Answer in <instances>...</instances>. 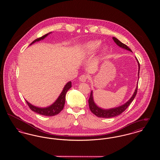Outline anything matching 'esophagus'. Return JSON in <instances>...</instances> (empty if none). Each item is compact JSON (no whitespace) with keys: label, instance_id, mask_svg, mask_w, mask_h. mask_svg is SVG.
<instances>
[{"label":"esophagus","instance_id":"1","mask_svg":"<svg viewBox=\"0 0 160 160\" xmlns=\"http://www.w3.org/2000/svg\"><path fill=\"white\" fill-rule=\"evenodd\" d=\"M87 79H88V76H87V75H85V74H83L79 77V80L82 82H85Z\"/></svg>","mask_w":160,"mask_h":160}]
</instances>
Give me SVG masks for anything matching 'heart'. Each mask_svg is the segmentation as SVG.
Here are the masks:
<instances>
[{
  "mask_svg": "<svg viewBox=\"0 0 160 160\" xmlns=\"http://www.w3.org/2000/svg\"><path fill=\"white\" fill-rule=\"evenodd\" d=\"M101 42L99 40L91 41L86 43V48L88 53H92L95 52L101 45Z\"/></svg>",
  "mask_w": 160,
  "mask_h": 160,
  "instance_id": "1",
  "label": "heart"
}]
</instances>
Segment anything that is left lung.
<instances>
[{
	"instance_id": "left-lung-1",
	"label": "left lung",
	"mask_w": 160,
	"mask_h": 160,
	"mask_svg": "<svg viewBox=\"0 0 160 160\" xmlns=\"http://www.w3.org/2000/svg\"><path fill=\"white\" fill-rule=\"evenodd\" d=\"M113 39L114 40V42L118 45L120 47H121L123 49L127 50L128 51H130L132 52L131 50L129 48V47L127 45L123 44L121 42L119 39H118L117 38L115 37H113ZM138 62V76H139V71H140V64L138 61H137ZM137 88H138V82H137V85L136 90L134 92L132 96L131 97V98L124 104H123L121 106L118 107H115V108H110V109H103L99 107L94 102L93 100V92L92 91L91 92V95L89 99V108L91 110L92 112L96 115L97 116L99 117V118H113L115 117L116 116H118L119 114H121L123 113L127 108V107L129 106V104L131 103V102L133 101V99H134L137 92Z\"/></svg>"
}]
</instances>
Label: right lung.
Here are the masks:
<instances>
[{
  "instance_id": "obj_1",
  "label": "right lung",
  "mask_w": 160,
  "mask_h": 160,
  "mask_svg": "<svg viewBox=\"0 0 160 160\" xmlns=\"http://www.w3.org/2000/svg\"><path fill=\"white\" fill-rule=\"evenodd\" d=\"M51 32L47 33L45 35L40 37V38H37L35 40H34L30 46L32 44L35 43V42H38L41 40L44 39L46 38V37L50 34ZM71 88V82H69L65 84L64 86L62 91L61 92L60 95L59 96L58 98L56 100V101L52 104L51 106L47 107H44V108H41V107H38L34 106L33 105H32L31 103H29L28 101L26 100L28 105L29 107L32 111L34 112L38 113V114L43 115V116H55L56 114H59L61 111L63 110V107L65 105V96L66 93L69 89Z\"/></svg>"
}]
</instances>
